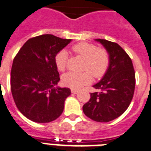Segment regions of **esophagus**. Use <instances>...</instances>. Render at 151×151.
Returning <instances> with one entry per match:
<instances>
[{
    "label": "esophagus",
    "instance_id": "obj_1",
    "mask_svg": "<svg viewBox=\"0 0 151 151\" xmlns=\"http://www.w3.org/2000/svg\"><path fill=\"white\" fill-rule=\"evenodd\" d=\"M71 92H72L73 94H77V92H78V90H76V89H71Z\"/></svg>",
    "mask_w": 151,
    "mask_h": 151
}]
</instances>
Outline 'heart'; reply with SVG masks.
<instances>
[{"mask_svg":"<svg viewBox=\"0 0 151 151\" xmlns=\"http://www.w3.org/2000/svg\"><path fill=\"white\" fill-rule=\"evenodd\" d=\"M73 52L84 59L82 73L68 72L62 77L64 86L71 89H78L83 85L91 82L92 75L96 78L105 74L110 64V57L105 49L98 48L96 45L89 43H80L73 46ZM68 52L62 50L56 54L55 64L58 70L63 71L67 67ZM93 74L92 75L91 74Z\"/></svg>","mask_w":151,"mask_h":151,"instance_id":"b5f03b06","label":"heart"}]
</instances>
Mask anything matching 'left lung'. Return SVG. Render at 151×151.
I'll use <instances>...</instances> for the list:
<instances>
[{"label":"left lung","mask_w":151,"mask_h":151,"mask_svg":"<svg viewBox=\"0 0 151 151\" xmlns=\"http://www.w3.org/2000/svg\"><path fill=\"white\" fill-rule=\"evenodd\" d=\"M108 51L110 64L105 74L92 86V92L83 106L85 115L96 122L107 123L126 111L132 99L135 74L130 57L119 44L104 39H96Z\"/></svg>","instance_id":"left-lung-1"}]
</instances>
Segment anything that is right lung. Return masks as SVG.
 Returning a JSON list of instances; mask_svg holds the SVG:
<instances>
[{
    "mask_svg": "<svg viewBox=\"0 0 151 151\" xmlns=\"http://www.w3.org/2000/svg\"><path fill=\"white\" fill-rule=\"evenodd\" d=\"M70 41L52 35L35 37L25 42L13 59L12 95L19 111L30 120L50 123L63 112L71 92L57 86L60 78L55 57Z\"/></svg>",
    "mask_w": 151,
    "mask_h": 151,
    "instance_id": "1",
    "label": "right lung"
}]
</instances>
